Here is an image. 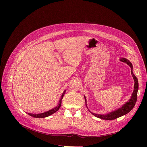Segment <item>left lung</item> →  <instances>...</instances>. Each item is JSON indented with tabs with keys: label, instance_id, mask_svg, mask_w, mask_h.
Masks as SVG:
<instances>
[{
	"label": "left lung",
	"instance_id": "8db88e82",
	"mask_svg": "<svg viewBox=\"0 0 147 147\" xmlns=\"http://www.w3.org/2000/svg\"><path fill=\"white\" fill-rule=\"evenodd\" d=\"M120 61H121V62H123V63H125L126 64H127V65H129L130 68H131V74H132V76L134 78L135 83H134V91L132 94V96H131L130 98L128 100V101H127L124 105H122V107H121L119 109L115 110L113 111L110 112L108 114H95L94 113H92L91 111H90L88 109V108L87 107L86 105V97L84 96V99H85V102H86V105L88 108V110L93 114L94 115H95V117L101 119H104V120H114L115 119H117L118 117H120L121 116H123L126 114H127L129 112H130L131 110L133 109V108L134 107V106L135 105L136 100H137V94H138V80L136 77L135 76V74L133 73V65L132 64V63H130L129 61V60L125 58H121L120 59Z\"/></svg>",
	"mask_w": 147,
	"mask_h": 147
}]
</instances>
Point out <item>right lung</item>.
I'll list each match as a JSON object with an SVG mask.
<instances>
[{"instance_id":"obj_1","label":"right lung","mask_w":147,"mask_h":147,"mask_svg":"<svg viewBox=\"0 0 147 147\" xmlns=\"http://www.w3.org/2000/svg\"><path fill=\"white\" fill-rule=\"evenodd\" d=\"M65 90L64 91V92L63 93V94H62L61 96V98L59 99V102H58V104L57 107H55V108H53V109L48 111H46L45 113H40V114H32V113H28V115H30V116L32 117H35V118H44V117H48L49 116V115H52V114L56 113L59 109V108L61 107V102H62V99H63V96L65 94Z\"/></svg>"}]
</instances>
